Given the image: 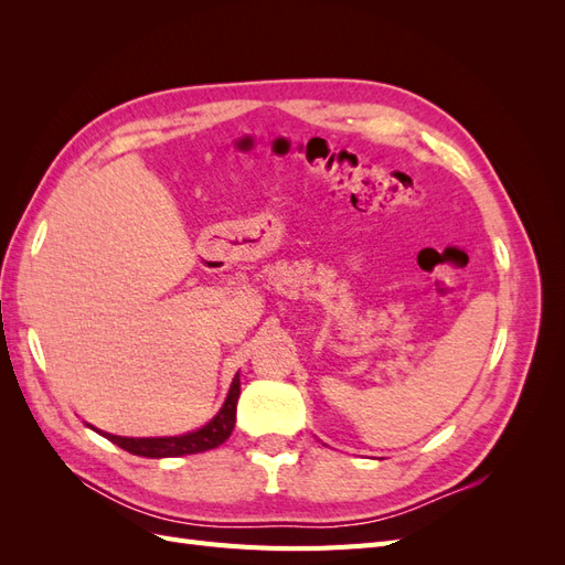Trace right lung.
Segmentation results:
<instances>
[{
    "label": "right lung",
    "instance_id": "1",
    "mask_svg": "<svg viewBox=\"0 0 565 565\" xmlns=\"http://www.w3.org/2000/svg\"><path fill=\"white\" fill-rule=\"evenodd\" d=\"M237 398H241V374H235V377H233L228 396H226L224 405H221L218 413L198 431L183 434V436H167V438H127V436H113V434L98 431V429H96V434H100L104 438L113 440L115 446H119L131 455H139V457L160 459V457L195 455V452L218 448L221 443H224L231 436L233 426H235ZM92 429H94V426H92Z\"/></svg>",
    "mask_w": 565,
    "mask_h": 565
}]
</instances>
